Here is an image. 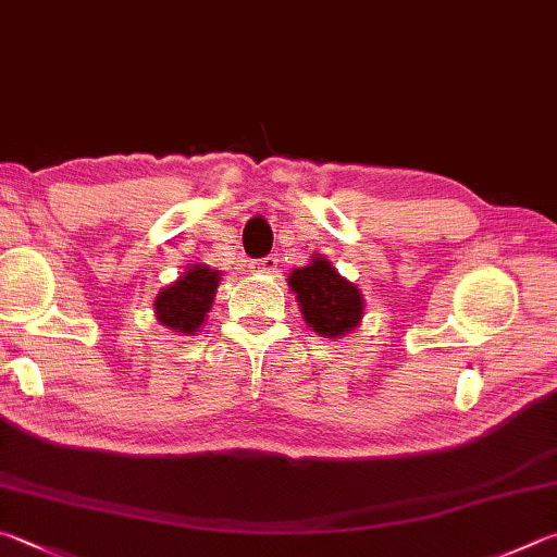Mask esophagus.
<instances>
[{
    "instance_id": "34e87169",
    "label": "esophagus",
    "mask_w": 557,
    "mask_h": 557,
    "mask_svg": "<svg viewBox=\"0 0 557 557\" xmlns=\"http://www.w3.org/2000/svg\"><path fill=\"white\" fill-rule=\"evenodd\" d=\"M252 272H275L277 270V258L275 256H268V258H260V260H256L252 262Z\"/></svg>"
}]
</instances>
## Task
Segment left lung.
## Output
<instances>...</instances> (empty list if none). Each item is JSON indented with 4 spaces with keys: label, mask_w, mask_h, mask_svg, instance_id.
I'll return each instance as SVG.
<instances>
[{
    "label": "left lung",
    "mask_w": 557,
    "mask_h": 557,
    "mask_svg": "<svg viewBox=\"0 0 557 557\" xmlns=\"http://www.w3.org/2000/svg\"><path fill=\"white\" fill-rule=\"evenodd\" d=\"M289 287L297 295L305 321L319 336L338 338L360 326L366 309L360 289L341 277L323 256H313L309 265L292 270Z\"/></svg>",
    "instance_id": "8db88e82"
}]
</instances>
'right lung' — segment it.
Instances as JSON below:
<instances>
[{"mask_svg":"<svg viewBox=\"0 0 557 557\" xmlns=\"http://www.w3.org/2000/svg\"><path fill=\"white\" fill-rule=\"evenodd\" d=\"M219 270L207 265H191L173 285H168L156 297V319L175 331L177 336H195L214 301L219 287Z\"/></svg>","mask_w":557,"mask_h":557,"instance_id":"add662e5","label":"right lung"}]
</instances>
